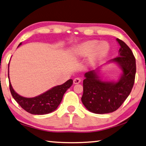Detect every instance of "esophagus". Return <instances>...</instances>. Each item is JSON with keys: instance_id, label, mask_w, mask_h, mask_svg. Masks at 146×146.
I'll list each match as a JSON object with an SVG mask.
<instances>
[{"instance_id": "esophagus-1", "label": "esophagus", "mask_w": 146, "mask_h": 146, "mask_svg": "<svg viewBox=\"0 0 146 146\" xmlns=\"http://www.w3.org/2000/svg\"><path fill=\"white\" fill-rule=\"evenodd\" d=\"M80 82H81V78L78 77H76L73 80V83L75 84H79Z\"/></svg>"}]
</instances>
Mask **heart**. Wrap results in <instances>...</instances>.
Returning <instances> with one entry per match:
<instances>
[{
  "label": "heart",
  "mask_w": 146,
  "mask_h": 146,
  "mask_svg": "<svg viewBox=\"0 0 146 146\" xmlns=\"http://www.w3.org/2000/svg\"><path fill=\"white\" fill-rule=\"evenodd\" d=\"M110 47L106 42L102 41L98 43L97 40H89L80 44L76 48V53L80 56H86L89 55V62L94 64L107 55Z\"/></svg>",
  "instance_id": "1"
}]
</instances>
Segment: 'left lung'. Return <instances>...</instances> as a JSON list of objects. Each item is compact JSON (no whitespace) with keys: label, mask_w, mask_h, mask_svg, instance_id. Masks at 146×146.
<instances>
[{"label":"left lung","mask_w":146,"mask_h":146,"mask_svg":"<svg viewBox=\"0 0 146 146\" xmlns=\"http://www.w3.org/2000/svg\"><path fill=\"white\" fill-rule=\"evenodd\" d=\"M120 44L119 56L113 59L120 66L123 73L117 82L99 79L95 71L85 73L83 80V104L90 111L104 114L119 108L132 90L136 73V60L131 49L124 42L117 38Z\"/></svg>","instance_id":"obj_1"}]
</instances>
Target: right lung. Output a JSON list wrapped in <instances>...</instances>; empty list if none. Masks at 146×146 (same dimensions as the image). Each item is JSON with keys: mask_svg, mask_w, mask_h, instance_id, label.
Instances as JSON below:
<instances>
[{"mask_svg": "<svg viewBox=\"0 0 146 146\" xmlns=\"http://www.w3.org/2000/svg\"><path fill=\"white\" fill-rule=\"evenodd\" d=\"M9 82L12 97L22 108L33 115H45L55 111L62 100L64 94L73 84V80L70 79L63 84L55 86L37 97L26 98L17 94L12 88L10 81Z\"/></svg>", "mask_w": 146, "mask_h": 146, "instance_id": "obj_1", "label": "right lung"}]
</instances>
